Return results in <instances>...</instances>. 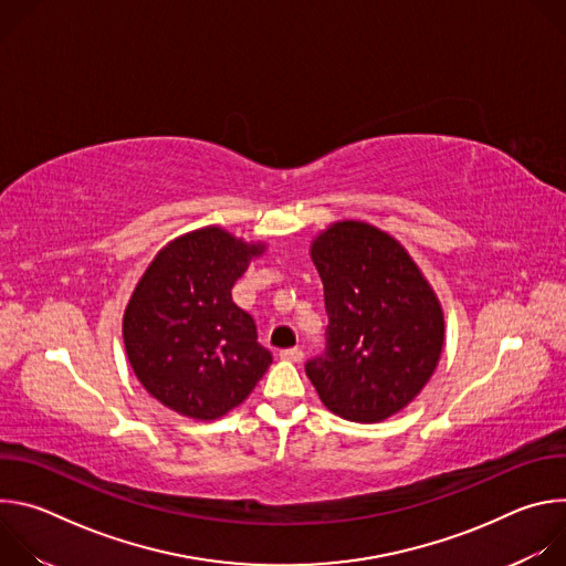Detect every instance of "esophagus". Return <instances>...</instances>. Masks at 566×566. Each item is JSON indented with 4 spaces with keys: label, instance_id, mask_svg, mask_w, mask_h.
I'll use <instances>...</instances> for the list:
<instances>
[{
    "label": "esophagus",
    "instance_id": "esophagus-1",
    "mask_svg": "<svg viewBox=\"0 0 566 566\" xmlns=\"http://www.w3.org/2000/svg\"><path fill=\"white\" fill-rule=\"evenodd\" d=\"M280 358L284 360H291V363H300L304 358V352L300 347H291V349H282L280 352Z\"/></svg>",
    "mask_w": 566,
    "mask_h": 566
}]
</instances>
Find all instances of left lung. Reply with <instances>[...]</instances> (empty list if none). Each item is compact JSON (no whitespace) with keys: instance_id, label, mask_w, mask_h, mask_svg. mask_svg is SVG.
<instances>
[{"instance_id":"1","label":"left lung","mask_w":566,"mask_h":566,"mask_svg":"<svg viewBox=\"0 0 566 566\" xmlns=\"http://www.w3.org/2000/svg\"><path fill=\"white\" fill-rule=\"evenodd\" d=\"M311 258L329 325L306 376L338 417L382 421L430 380L443 347L441 306L406 249L369 223H334Z\"/></svg>"}]
</instances>
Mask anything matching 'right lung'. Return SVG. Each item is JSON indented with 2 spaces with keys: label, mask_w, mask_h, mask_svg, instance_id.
Listing matches in <instances>:
<instances>
[{
  "label": "right lung",
  "mask_w": 566,
  "mask_h": 566,
  "mask_svg": "<svg viewBox=\"0 0 566 566\" xmlns=\"http://www.w3.org/2000/svg\"><path fill=\"white\" fill-rule=\"evenodd\" d=\"M262 247L219 228L175 239L140 277L123 319L127 358L166 408L199 421L244 400L273 363L255 319L232 302V286Z\"/></svg>",
  "instance_id": "add662e5"
}]
</instances>
